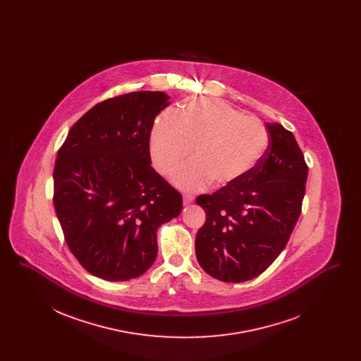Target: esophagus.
Masks as SVG:
<instances>
[{
    "label": "esophagus",
    "instance_id": "esophagus-1",
    "mask_svg": "<svg viewBox=\"0 0 361 361\" xmlns=\"http://www.w3.org/2000/svg\"><path fill=\"white\" fill-rule=\"evenodd\" d=\"M193 196L192 195H188V193H184L183 195V202H184V206H189V204H192L193 203Z\"/></svg>",
    "mask_w": 361,
    "mask_h": 361
}]
</instances>
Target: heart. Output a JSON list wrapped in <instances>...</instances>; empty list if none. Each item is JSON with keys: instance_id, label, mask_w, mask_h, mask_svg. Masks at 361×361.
I'll list each match as a JSON object with an SVG mask.
<instances>
[{"instance_id": "b5f03b06", "label": "heart", "mask_w": 361, "mask_h": 361, "mask_svg": "<svg viewBox=\"0 0 361 361\" xmlns=\"http://www.w3.org/2000/svg\"><path fill=\"white\" fill-rule=\"evenodd\" d=\"M269 146L267 128L230 104L216 99L193 100L173 116L164 114L150 134V157L155 171L169 177L188 159L192 164L176 176V184L199 190L235 187L256 172Z\"/></svg>"}]
</instances>
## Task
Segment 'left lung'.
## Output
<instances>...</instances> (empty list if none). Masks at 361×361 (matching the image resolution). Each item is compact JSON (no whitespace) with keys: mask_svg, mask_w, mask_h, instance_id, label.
Wrapping results in <instances>:
<instances>
[{"mask_svg":"<svg viewBox=\"0 0 361 361\" xmlns=\"http://www.w3.org/2000/svg\"><path fill=\"white\" fill-rule=\"evenodd\" d=\"M269 146L256 172L238 185L200 195L206 222L195 250L207 274L226 283L261 275L290 240L299 219L309 168L291 131L267 123Z\"/></svg>","mask_w":361,"mask_h":361,"instance_id":"obj_1","label":"left lung"}]
</instances>
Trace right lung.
I'll return each mask as SVG.
<instances>
[{
  "label": "right lung",
  "mask_w": 361,
  "mask_h": 361,
  "mask_svg": "<svg viewBox=\"0 0 361 361\" xmlns=\"http://www.w3.org/2000/svg\"><path fill=\"white\" fill-rule=\"evenodd\" d=\"M168 100L142 90L96 104L58 152L55 212L70 252L96 277L143 275L157 257L158 227L181 212V195L150 165V133Z\"/></svg>",
  "instance_id": "add662e5"
}]
</instances>
